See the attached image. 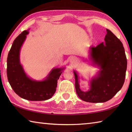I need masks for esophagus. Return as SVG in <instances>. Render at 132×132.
<instances>
[{
    "instance_id": "1",
    "label": "esophagus",
    "mask_w": 132,
    "mask_h": 132,
    "mask_svg": "<svg viewBox=\"0 0 132 132\" xmlns=\"http://www.w3.org/2000/svg\"><path fill=\"white\" fill-rule=\"evenodd\" d=\"M70 61L71 63H75L77 62V58L75 56H72L70 57Z\"/></svg>"
}]
</instances>
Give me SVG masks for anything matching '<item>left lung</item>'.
Here are the masks:
<instances>
[{
    "instance_id": "obj_1",
    "label": "left lung",
    "mask_w": 132,
    "mask_h": 132,
    "mask_svg": "<svg viewBox=\"0 0 132 132\" xmlns=\"http://www.w3.org/2000/svg\"><path fill=\"white\" fill-rule=\"evenodd\" d=\"M106 32L104 42L90 48V59L100 70L90 81L88 91L81 90L79 76L76 71H73L76 93L84 101L106 102L111 100L124 84L127 69L125 49L122 42L110 30L106 29Z\"/></svg>"
}]
</instances>
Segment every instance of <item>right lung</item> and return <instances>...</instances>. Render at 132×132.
Instances as JSON below:
<instances>
[{"label": "right lung", "mask_w": 132, "mask_h": 132, "mask_svg": "<svg viewBox=\"0 0 132 132\" xmlns=\"http://www.w3.org/2000/svg\"><path fill=\"white\" fill-rule=\"evenodd\" d=\"M21 32L13 41L7 59V75L11 87L21 98L29 101H45L52 98L63 68H53L45 79L37 81L29 77L20 61V52L28 31Z\"/></svg>", "instance_id": "obj_1"}]
</instances>
